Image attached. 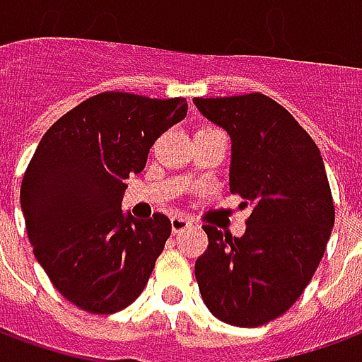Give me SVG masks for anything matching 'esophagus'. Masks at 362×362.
Segmentation results:
<instances>
[{
	"label": "esophagus",
	"instance_id": "1",
	"mask_svg": "<svg viewBox=\"0 0 362 362\" xmlns=\"http://www.w3.org/2000/svg\"><path fill=\"white\" fill-rule=\"evenodd\" d=\"M189 225H192V221L186 219V217H182V215H173V217H170V227H173L174 235L182 233V230L188 228Z\"/></svg>",
	"mask_w": 362,
	"mask_h": 362
}]
</instances>
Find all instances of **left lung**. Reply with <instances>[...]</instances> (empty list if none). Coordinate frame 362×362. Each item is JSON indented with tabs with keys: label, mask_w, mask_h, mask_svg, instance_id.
I'll list each match as a JSON object with an SVG mask.
<instances>
[{
	"label": "left lung",
	"mask_w": 362,
	"mask_h": 362,
	"mask_svg": "<svg viewBox=\"0 0 362 362\" xmlns=\"http://www.w3.org/2000/svg\"><path fill=\"white\" fill-rule=\"evenodd\" d=\"M230 137V194L250 207L246 233L205 225L209 246L196 262L205 306L233 326H264L293 306L310 283L334 228L326 166L312 137L259 93L194 98Z\"/></svg>",
	"instance_id": "left-lung-1"
}]
</instances>
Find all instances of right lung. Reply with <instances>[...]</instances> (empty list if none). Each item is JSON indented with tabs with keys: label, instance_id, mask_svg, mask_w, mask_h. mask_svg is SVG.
Instances as JSON below:
<instances>
[{
	"label": "right lung",
	"instance_id": "add662e5",
	"mask_svg": "<svg viewBox=\"0 0 362 362\" xmlns=\"http://www.w3.org/2000/svg\"><path fill=\"white\" fill-rule=\"evenodd\" d=\"M186 112V98L100 93L38 143L21 186L28 240L54 287L83 310L118 312L147 285L170 221L122 211L126 180L141 173L158 135Z\"/></svg>",
	"mask_w": 362,
	"mask_h": 362
}]
</instances>
